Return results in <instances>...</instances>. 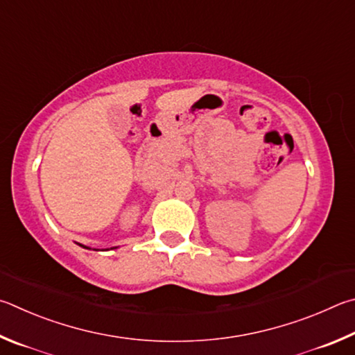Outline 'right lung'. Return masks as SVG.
Segmentation results:
<instances>
[{"label": "right lung", "mask_w": 355, "mask_h": 355, "mask_svg": "<svg viewBox=\"0 0 355 355\" xmlns=\"http://www.w3.org/2000/svg\"><path fill=\"white\" fill-rule=\"evenodd\" d=\"M79 246H83V248H85V250H90L89 246H84V245H79ZM95 251H98V250H95Z\"/></svg>", "instance_id": "add662e5"}]
</instances>
